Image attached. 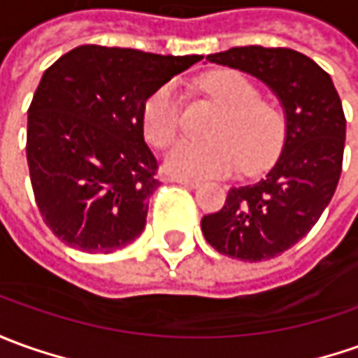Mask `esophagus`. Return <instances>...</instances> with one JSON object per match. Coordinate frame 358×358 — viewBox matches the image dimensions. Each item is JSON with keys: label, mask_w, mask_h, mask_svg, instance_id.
<instances>
[{"label": "esophagus", "mask_w": 358, "mask_h": 358, "mask_svg": "<svg viewBox=\"0 0 358 358\" xmlns=\"http://www.w3.org/2000/svg\"><path fill=\"white\" fill-rule=\"evenodd\" d=\"M172 182H176V184H182V186H188V188H198L199 182L198 180H192V178H178V176H174V178H170Z\"/></svg>", "instance_id": "34e87169"}]
</instances>
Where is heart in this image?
I'll list each match as a JSON object with an SVG mask.
<instances>
[{"instance_id": "b5f03b06", "label": "heart", "mask_w": 358, "mask_h": 358, "mask_svg": "<svg viewBox=\"0 0 358 358\" xmlns=\"http://www.w3.org/2000/svg\"><path fill=\"white\" fill-rule=\"evenodd\" d=\"M199 90L220 111L203 143H180L164 159V170L178 178L221 176L233 170L255 172L266 166L284 138V115L276 103L259 97V90L237 70H213L199 80ZM143 131L157 148L170 147L180 131V99L162 86L145 101Z\"/></svg>"}]
</instances>
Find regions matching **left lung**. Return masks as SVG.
I'll use <instances>...</instances> for the list:
<instances>
[{
    "label": "left lung",
    "instance_id": "8db88e82",
    "mask_svg": "<svg viewBox=\"0 0 358 358\" xmlns=\"http://www.w3.org/2000/svg\"><path fill=\"white\" fill-rule=\"evenodd\" d=\"M261 80L284 109V145L268 174L231 188L201 233L213 249L245 262L268 261L306 237L341 176L345 113L331 76L292 48L235 46L208 57Z\"/></svg>",
    "mask_w": 358,
    "mask_h": 358
}]
</instances>
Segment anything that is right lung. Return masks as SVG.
<instances>
[{"instance_id":"add662e5","label":"right lung","mask_w":358,"mask_h":358,"mask_svg":"<svg viewBox=\"0 0 358 358\" xmlns=\"http://www.w3.org/2000/svg\"><path fill=\"white\" fill-rule=\"evenodd\" d=\"M199 60L84 45L43 74L27 119V162L38 211L68 247L108 255L143 233L160 186L143 108Z\"/></svg>"}]
</instances>
